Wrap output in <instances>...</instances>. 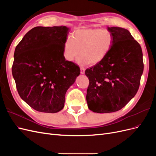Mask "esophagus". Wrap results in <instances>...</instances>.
Segmentation results:
<instances>
[{"instance_id": "esophagus-1", "label": "esophagus", "mask_w": 156, "mask_h": 156, "mask_svg": "<svg viewBox=\"0 0 156 156\" xmlns=\"http://www.w3.org/2000/svg\"><path fill=\"white\" fill-rule=\"evenodd\" d=\"M84 71H85V69H84L83 67H81V74L84 73Z\"/></svg>"}]
</instances>
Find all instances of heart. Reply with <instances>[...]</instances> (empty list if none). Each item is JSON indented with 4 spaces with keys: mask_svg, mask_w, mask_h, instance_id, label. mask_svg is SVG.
<instances>
[{
    "mask_svg": "<svg viewBox=\"0 0 156 156\" xmlns=\"http://www.w3.org/2000/svg\"><path fill=\"white\" fill-rule=\"evenodd\" d=\"M113 43L112 33L106 29H78L64 43L63 55L68 62L77 58L80 64L100 62L110 51Z\"/></svg>",
    "mask_w": 156,
    "mask_h": 156,
    "instance_id": "obj_1",
    "label": "heart"
}]
</instances>
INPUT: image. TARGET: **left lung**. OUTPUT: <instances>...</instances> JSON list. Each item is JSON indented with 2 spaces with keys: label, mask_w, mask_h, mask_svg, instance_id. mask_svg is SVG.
<instances>
[{
  "label": "left lung",
  "mask_w": 156,
  "mask_h": 156,
  "mask_svg": "<svg viewBox=\"0 0 156 156\" xmlns=\"http://www.w3.org/2000/svg\"><path fill=\"white\" fill-rule=\"evenodd\" d=\"M107 30L113 36L110 51L100 62L85 71L89 79L88 107L98 113L123 108L137 92L144 69L142 49L130 32L116 27Z\"/></svg>",
  "instance_id": "left-lung-1"
}]
</instances>
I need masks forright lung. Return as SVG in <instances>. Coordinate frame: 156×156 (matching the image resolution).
Segmentation results:
<instances>
[{"mask_svg":"<svg viewBox=\"0 0 156 156\" xmlns=\"http://www.w3.org/2000/svg\"><path fill=\"white\" fill-rule=\"evenodd\" d=\"M69 30L66 26L36 27L16 48L12 70L17 92L37 111L62 110L66 93L80 74L78 66L63 55Z\"/></svg>","mask_w":156,"mask_h":156,"instance_id":"1","label":"right lung"}]
</instances>
